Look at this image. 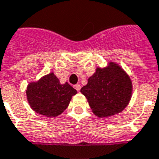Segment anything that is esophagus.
<instances>
[{
    "mask_svg": "<svg viewBox=\"0 0 159 159\" xmlns=\"http://www.w3.org/2000/svg\"><path fill=\"white\" fill-rule=\"evenodd\" d=\"M80 88H81V86L80 85V84H75V89L77 91L80 90Z\"/></svg>",
    "mask_w": 159,
    "mask_h": 159,
    "instance_id": "obj_1",
    "label": "esophagus"
}]
</instances>
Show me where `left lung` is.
Segmentation results:
<instances>
[{
	"label": "left lung",
	"instance_id": "1",
	"mask_svg": "<svg viewBox=\"0 0 159 159\" xmlns=\"http://www.w3.org/2000/svg\"><path fill=\"white\" fill-rule=\"evenodd\" d=\"M133 85L129 76L114 62L105 68H97L80 92L85 96L93 113L100 118L119 114L129 104Z\"/></svg>",
	"mask_w": 159,
	"mask_h": 159
}]
</instances>
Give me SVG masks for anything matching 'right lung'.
<instances>
[{"label":"right lung","instance_id":"right-lung-1","mask_svg":"<svg viewBox=\"0 0 159 159\" xmlns=\"http://www.w3.org/2000/svg\"><path fill=\"white\" fill-rule=\"evenodd\" d=\"M76 93V89L67 82L60 84L53 72L36 82L30 83L26 89L27 100L30 108L49 118L62 114L68 107L72 96Z\"/></svg>","mask_w":159,"mask_h":159}]
</instances>
